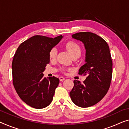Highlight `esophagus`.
Segmentation results:
<instances>
[{
  "instance_id": "1",
  "label": "esophagus",
  "mask_w": 129,
  "mask_h": 129,
  "mask_svg": "<svg viewBox=\"0 0 129 129\" xmlns=\"http://www.w3.org/2000/svg\"><path fill=\"white\" fill-rule=\"evenodd\" d=\"M59 80H60V81H63V80H64L65 79L64 77H62V76L59 77Z\"/></svg>"
}]
</instances>
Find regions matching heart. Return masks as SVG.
<instances>
[{"label":"heart","mask_w":129,"mask_h":129,"mask_svg":"<svg viewBox=\"0 0 129 129\" xmlns=\"http://www.w3.org/2000/svg\"><path fill=\"white\" fill-rule=\"evenodd\" d=\"M65 47L68 52L72 56H78L81 55L82 49L80 46L76 42L73 41H68L65 44ZM57 50L56 48L54 47L50 50L49 52V57L50 59H54L57 56Z\"/></svg>","instance_id":"b5f03b06"}]
</instances>
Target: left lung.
I'll return each instance as SVG.
<instances>
[{
  "mask_svg": "<svg viewBox=\"0 0 129 129\" xmlns=\"http://www.w3.org/2000/svg\"><path fill=\"white\" fill-rule=\"evenodd\" d=\"M72 36L84 45L86 63L80 67L78 74L87 76L83 83L74 80L70 95L77 106L89 107L100 101L110 87L112 76L110 51L105 40L92 32H79Z\"/></svg>",
  "mask_w": 129,
  "mask_h": 129,
  "instance_id": "1",
  "label": "left lung"
}]
</instances>
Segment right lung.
I'll list each match as a JSON object with an SVG mask.
<instances>
[{"instance_id":"1","label":"right lung","mask_w":129,"mask_h":129,"mask_svg":"<svg viewBox=\"0 0 129 129\" xmlns=\"http://www.w3.org/2000/svg\"><path fill=\"white\" fill-rule=\"evenodd\" d=\"M62 38L35 35L21 44L12 62L13 83L22 100L30 107L41 109L53 100L59 80L46 78L43 71L50 63L49 52Z\"/></svg>"}]
</instances>
